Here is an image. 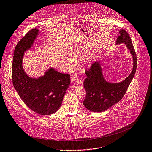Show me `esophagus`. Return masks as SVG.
<instances>
[{
	"label": "esophagus",
	"mask_w": 152,
	"mask_h": 152,
	"mask_svg": "<svg viewBox=\"0 0 152 152\" xmlns=\"http://www.w3.org/2000/svg\"><path fill=\"white\" fill-rule=\"evenodd\" d=\"M71 83L72 84H82L83 82L78 76L74 75L71 78Z\"/></svg>",
	"instance_id": "esophagus-1"
}]
</instances>
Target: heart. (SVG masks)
Here are the masks:
<instances>
[{"mask_svg":"<svg viewBox=\"0 0 152 152\" xmlns=\"http://www.w3.org/2000/svg\"><path fill=\"white\" fill-rule=\"evenodd\" d=\"M71 58H67L66 62L69 65H75V61H79L80 59L84 58L86 55V52L85 51L79 50H74L71 52Z\"/></svg>","mask_w":152,"mask_h":152,"instance_id":"obj_1","label":"heart"}]
</instances>
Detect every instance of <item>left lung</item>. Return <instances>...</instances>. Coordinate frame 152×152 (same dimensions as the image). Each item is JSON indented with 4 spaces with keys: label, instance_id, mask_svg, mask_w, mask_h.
<instances>
[{
    "label": "left lung",
    "instance_id": "8db88e82",
    "mask_svg": "<svg viewBox=\"0 0 152 152\" xmlns=\"http://www.w3.org/2000/svg\"><path fill=\"white\" fill-rule=\"evenodd\" d=\"M124 43L132 55V69L130 74L123 81L111 83L106 80L100 61L94 62L89 71H86L87 78L84 87L87 92L83 104L88 110L94 112L106 110L117 103L124 96L135 75L137 68V58L131 39L125 30H120L116 44Z\"/></svg>",
    "mask_w": 152,
    "mask_h": 152
}]
</instances>
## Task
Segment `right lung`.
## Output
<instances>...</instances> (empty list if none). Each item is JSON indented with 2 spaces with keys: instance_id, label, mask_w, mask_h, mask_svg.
Masks as SVG:
<instances>
[{
  "instance_id": "add662e5",
  "label": "right lung",
  "mask_w": 152,
  "mask_h": 152,
  "mask_svg": "<svg viewBox=\"0 0 152 152\" xmlns=\"http://www.w3.org/2000/svg\"><path fill=\"white\" fill-rule=\"evenodd\" d=\"M40 30L28 31L15 47L12 62V83L18 95L32 110L42 115L56 112L71 83L70 75L49 67L43 75L32 78L25 72L23 61L24 52L34 45Z\"/></svg>"
}]
</instances>
